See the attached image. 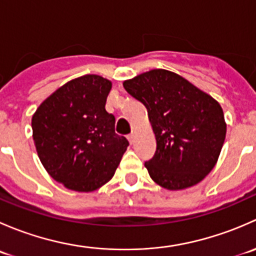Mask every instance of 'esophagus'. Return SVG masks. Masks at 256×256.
I'll return each instance as SVG.
<instances>
[{
  "mask_svg": "<svg viewBox=\"0 0 256 256\" xmlns=\"http://www.w3.org/2000/svg\"><path fill=\"white\" fill-rule=\"evenodd\" d=\"M128 142H130V144H132L134 142H135V135H134V134L128 135Z\"/></svg>",
  "mask_w": 256,
  "mask_h": 256,
  "instance_id": "34e87169",
  "label": "esophagus"
}]
</instances>
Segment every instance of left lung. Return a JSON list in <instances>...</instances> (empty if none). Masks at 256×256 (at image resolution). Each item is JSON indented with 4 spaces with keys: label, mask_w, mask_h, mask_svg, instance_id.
<instances>
[{
    "label": "left lung",
    "mask_w": 256,
    "mask_h": 256,
    "mask_svg": "<svg viewBox=\"0 0 256 256\" xmlns=\"http://www.w3.org/2000/svg\"><path fill=\"white\" fill-rule=\"evenodd\" d=\"M147 109L156 154L144 162L150 177L168 190L192 187L216 166L226 134L223 109L183 76L152 69L124 82Z\"/></svg>",
    "instance_id": "obj_1"
}]
</instances>
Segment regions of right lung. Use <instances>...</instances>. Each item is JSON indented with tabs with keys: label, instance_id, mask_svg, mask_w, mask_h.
Wrapping results in <instances>:
<instances>
[{
	"label": "right lung",
	"instance_id": "1",
	"mask_svg": "<svg viewBox=\"0 0 256 256\" xmlns=\"http://www.w3.org/2000/svg\"><path fill=\"white\" fill-rule=\"evenodd\" d=\"M112 82L86 74L62 85L32 116L38 157L53 180L76 192H92L112 180L128 141L115 134L105 110Z\"/></svg>",
	"mask_w": 256,
	"mask_h": 256
}]
</instances>
